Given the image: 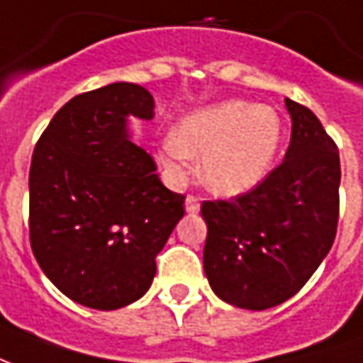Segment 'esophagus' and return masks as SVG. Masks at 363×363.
I'll list each match as a JSON object with an SVG mask.
<instances>
[{"mask_svg":"<svg viewBox=\"0 0 363 363\" xmlns=\"http://www.w3.org/2000/svg\"><path fill=\"white\" fill-rule=\"evenodd\" d=\"M186 211L187 213H197V211H199V197L196 196L186 197Z\"/></svg>","mask_w":363,"mask_h":363,"instance_id":"1","label":"esophagus"}]
</instances>
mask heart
<instances>
[{
	"label": "heart",
	"mask_w": 363,
	"mask_h": 363,
	"mask_svg": "<svg viewBox=\"0 0 363 363\" xmlns=\"http://www.w3.org/2000/svg\"><path fill=\"white\" fill-rule=\"evenodd\" d=\"M282 126L267 104L225 101L182 120L176 136L162 144V164L186 176L189 160L199 162L203 186L217 196L251 191L271 172L281 146Z\"/></svg>",
	"instance_id": "heart-1"
}]
</instances>
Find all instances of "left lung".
Wrapping results in <instances>:
<instances>
[{"mask_svg":"<svg viewBox=\"0 0 363 363\" xmlns=\"http://www.w3.org/2000/svg\"><path fill=\"white\" fill-rule=\"evenodd\" d=\"M289 150L251 191L203 201V269L221 301L267 311L294 296L328 255L338 229L340 154L311 108L284 99Z\"/></svg>","mask_w":363,"mask_h":363,"instance_id":"left-lung-1","label":"left lung"}]
</instances>
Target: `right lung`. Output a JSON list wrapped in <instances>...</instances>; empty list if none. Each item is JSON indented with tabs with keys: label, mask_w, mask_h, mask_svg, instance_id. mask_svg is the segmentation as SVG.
Masks as SVG:
<instances>
[{
	"label": "right lung",
	"mask_w": 363,
	"mask_h": 363,
	"mask_svg": "<svg viewBox=\"0 0 363 363\" xmlns=\"http://www.w3.org/2000/svg\"><path fill=\"white\" fill-rule=\"evenodd\" d=\"M128 116L154 118L144 86L112 82L62 106L29 169V239L47 279L71 301L116 311L142 298L156 255L184 217L156 162L128 138Z\"/></svg>",
	"instance_id": "add662e5"
}]
</instances>
